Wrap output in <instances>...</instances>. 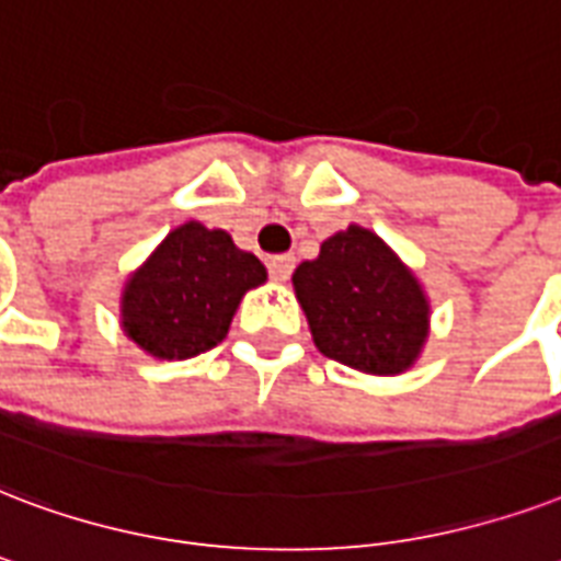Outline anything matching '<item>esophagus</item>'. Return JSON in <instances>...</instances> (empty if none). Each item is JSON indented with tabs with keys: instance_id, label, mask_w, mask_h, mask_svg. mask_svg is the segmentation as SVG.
I'll use <instances>...</instances> for the list:
<instances>
[{
	"instance_id": "34e87169",
	"label": "esophagus",
	"mask_w": 561,
	"mask_h": 561,
	"mask_svg": "<svg viewBox=\"0 0 561 561\" xmlns=\"http://www.w3.org/2000/svg\"><path fill=\"white\" fill-rule=\"evenodd\" d=\"M267 267H271L273 279L288 282L290 273H294V255H273L271 262H267Z\"/></svg>"
}]
</instances>
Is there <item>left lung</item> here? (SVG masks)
I'll list each match as a JSON object with an SVG mask.
<instances>
[{
	"label": "left lung",
	"mask_w": 561,
	"mask_h": 561,
	"mask_svg": "<svg viewBox=\"0 0 561 561\" xmlns=\"http://www.w3.org/2000/svg\"><path fill=\"white\" fill-rule=\"evenodd\" d=\"M294 290L320 353L362 374H403L430 335L421 282L365 226L320 243L318 259L294 271Z\"/></svg>",
	"instance_id": "left-lung-1"
}]
</instances>
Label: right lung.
Listing matches in <instances>:
<instances>
[{"mask_svg":"<svg viewBox=\"0 0 561 561\" xmlns=\"http://www.w3.org/2000/svg\"><path fill=\"white\" fill-rule=\"evenodd\" d=\"M264 279V264L238 250L224 229L191 220L128 276L119 323L149 356L194 358L224 341L241 297Z\"/></svg>","mask_w":561,"mask_h":561,"instance_id":"right-lung-1","label":"right lung"}]
</instances>
